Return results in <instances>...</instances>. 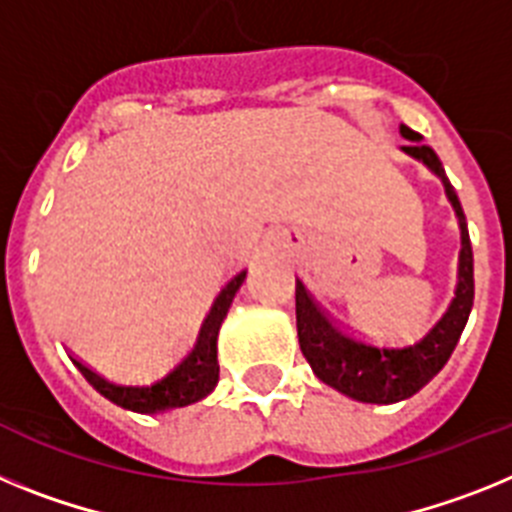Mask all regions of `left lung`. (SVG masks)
Listing matches in <instances>:
<instances>
[{
	"mask_svg": "<svg viewBox=\"0 0 512 512\" xmlns=\"http://www.w3.org/2000/svg\"><path fill=\"white\" fill-rule=\"evenodd\" d=\"M399 133L410 141L402 146L404 154L422 162L433 175L441 177L446 198L451 201L456 219H459V281H456V291H453L446 314L425 332V337L410 342V345H373V342L358 340L350 332L340 330L324 314L322 306L311 299L304 283L296 278V330H299L301 353L309 361L311 371L317 373L319 381L355 402L366 404L402 402L428 384L451 358L471 314V304H474V255H471L469 229H466L459 195L448 182L438 154L430 146L420 144V133L407 126H399Z\"/></svg>",
	"mask_w": 512,
	"mask_h": 512,
	"instance_id": "obj_1",
	"label": "left lung"
}]
</instances>
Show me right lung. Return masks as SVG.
I'll return each mask as SVG.
<instances>
[{
    "instance_id": "1",
    "label": "right lung",
    "mask_w": 512,
    "mask_h": 512,
    "mask_svg": "<svg viewBox=\"0 0 512 512\" xmlns=\"http://www.w3.org/2000/svg\"><path fill=\"white\" fill-rule=\"evenodd\" d=\"M247 278V270L237 273L221 288V293L213 301L208 317L203 319L201 335L195 348L182 358L180 366L172 368L164 379L154 381L149 386H126L115 384V381L102 379L100 373L87 368L84 363L74 361V366L82 371V376L100 391L102 397L110 399L113 404L123 407V410L141 412V415H157V412L177 410V407H188V404L201 402L208 397L216 384H219V358H216V340H219V330L224 324L229 306L237 296L239 286Z\"/></svg>"
}]
</instances>
